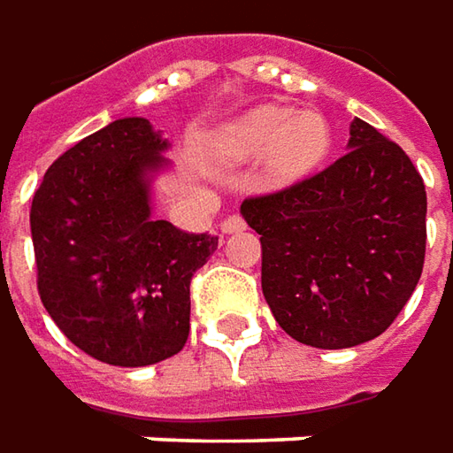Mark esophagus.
<instances>
[{
    "mask_svg": "<svg viewBox=\"0 0 453 453\" xmlns=\"http://www.w3.org/2000/svg\"><path fill=\"white\" fill-rule=\"evenodd\" d=\"M245 230V220H242L241 215H227L226 220H223V233H241Z\"/></svg>",
    "mask_w": 453,
    "mask_h": 453,
    "instance_id": "esophagus-1",
    "label": "esophagus"
}]
</instances>
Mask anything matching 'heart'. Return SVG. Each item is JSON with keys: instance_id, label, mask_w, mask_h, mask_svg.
<instances>
[{"instance_id": "1", "label": "heart", "mask_w": 453, "mask_h": 453, "mask_svg": "<svg viewBox=\"0 0 453 453\" xmlns=\"http://www.w3.org/2000/svg\"><path fill=\"white\" fill-rule=\"evenodd\" d=\"M331 148L328 122L319 112L265 104L230 122L218 137V152L230 163L268 155L275 180H296L313 170Z\"/></svg>"}]
</instances>
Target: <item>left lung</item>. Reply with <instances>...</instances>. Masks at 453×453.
I'll return each mask as SVG.
<instances>
[{
	"instance_id": "obj_1",
	"label": "left lung",
	"mask_w": 453,
	"mask_h": 453,
	"mask_svg": "<svg viewBox=\"0 0 453 453\" xmlns=\"http://www.w3.org/2000/svg\"><path fill=\"white\" fill-rule=\"evenodd\" d=\"M241 212L260 235V283L278 326L313 349L381 335L424 271V180L396 142L358 118L343 157L242 200Z\"/></svg>"
}]
</instances>
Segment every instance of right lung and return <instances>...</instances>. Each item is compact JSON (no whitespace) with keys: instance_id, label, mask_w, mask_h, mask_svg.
Segmentation results:
<instances>
[{"instance_id":"obj_1","label":"right lung","mask_w":453,"mask_h":453,"mask_svg":"<svg viewBox=\"0 0 453 453\" xmlns=\"http://www.w3.org/2000/svg\"><path fill=\"white\" fill-rule=\"evenodd\" d=\"M170 142L145 118L110 122L59 155L32 200L37 290L72 343L110 366L182 351L190 280L218 248L152 218L150 182Z\"/></svg>"}]
</instances>
